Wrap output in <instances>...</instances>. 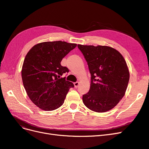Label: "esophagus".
<instances>
[{"instance_id":"esophagus-1","label":"esophagus","mask_w":149,"mask_h":149,"mask_svg":"<svg viewBox=\"0 0 149 149\" xmlns=\"http://www.w3.org/2000/svg\"><path fill=\"white\" fill-rule=\"evenodd\" d=\"M79 84V82H75V83H74V86L75 88H78Z\"/></svg>"}]
</instances>
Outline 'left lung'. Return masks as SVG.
Wrapping results in <instances>:
<instances>
[{"instance_id": "left-lung-1", "label": "left lung", "mask_w": 149, "mask_h": 149, "mask_svg": "<svg viewBox=\"0 0 149 149\" xmlns=\"http://www.w3.org/2000/svg\"><path fill=\"white\" fill-rule=\"evenodd\" d=\"M88 63L91 86L83 96L90 110L104 112L114 108L125 95L130 73L123 56L108 47L78 45Z\"/></svg>"}]
</instances>
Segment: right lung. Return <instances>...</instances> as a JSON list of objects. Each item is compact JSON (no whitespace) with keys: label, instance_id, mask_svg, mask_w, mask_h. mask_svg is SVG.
I'll use <instances>...</instances> for the list:
<instances>
[{"label":"right lung","instance_id":"add662e5","mask_svg":"<svg viewBox=\"0 0 149 149\" xmlns=\"http://www.w3.org/2000/svg\"><path fill=\"white\" fill-rule=\"evenodd\" d=\"M77 45L45 42L35 45L26 54L22 68L24 86L30 100L40 109L49 111L63 105L73 83L60 78L69 70L61 61Z\"/></svg>","mask_w":149,"mask_h":149}]
</instances>
